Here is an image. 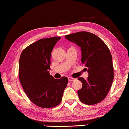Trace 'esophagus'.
<instances>
[{"mask_svg":"<svg viewBox=\"0 0 129 129\" xmlns=\"http://www.w3.org/2000/svg\"><path fill=\"white\" fill-rule=\"evenodd\" d=\"M68 80H69V81H74L75 80V78H72V77H69L68 78Z\"/></svg>","mask_w":129,"mask_h":129,"instance_id":"obj_1","label":"esophagus"}]
</instances>
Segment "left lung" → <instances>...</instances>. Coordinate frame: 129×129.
Instances as JSON below:
<instances>
[{
  "mask_svg": "<svg viewBox=\"0 0 129 129\" xmlns=\"http://www.w3.org/2000/svg\"><path fill=\"white\" fill-rule=\"evenodd\" d=\"M65 37L81 48V62L88 72L86 80L78 78L83 84L78 90L80 101L86 105L98 104L108 94L114 79L112 56L108 48L98 36L88 32H76Z\"/></svg>",
  "mask_w": 129,
  "mask_h": 129,
  "instance_id": "obj_1",
  "label": "left lung"
}]
</instances>
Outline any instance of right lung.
<instances>
[{"instance_id": "right-lung-1", "label": "right lung", "mask_w": 129, "mask_h": 129, "mask_svg": "<svg viewBox=\"0 0 129 129\" xmlns=\"http://www.w3.org/2000/svg\"><path fill=\"white\" fill-rule=\"evenodd\" d=\"M59 37L42 39L25 48L19 58V77L28 98L36 105L53 108L60 103L68 78L49 74L51 53Z\"/></svg>"}]
</instances>
